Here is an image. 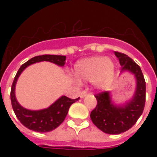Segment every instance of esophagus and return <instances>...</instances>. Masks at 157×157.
<instances>
[{"instance_id":"1","label":"esophagus","mask_w":157,"mask_h":157,"mask_svg":"<svg viewBox=\"0 0 157 157\" xmlns=\"http://www.w3.org/2000/svg\"><path fill=\"white\" fill-rule=\"evenodd\" d=\"M86 95H87V92H86V91H82V92H81V96H80V97H81V98H85V97H86Z\"/></svg>"}]
</instances>
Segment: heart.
Instances as JSON below:
<instances>
[{"instance_id": "obj_1", "label": "heart", "mask_w": 157, "mask_h": 157, "mask_svg": "<svg viewBox=\"0 0 157 157\" xmlns=\"http://www.w3.org/2000/svg\"><path fill=\"white\" fill-rule=\"evenodd\" d=\"M78 80L92 81L97 89H105L112 84L115 76L114 63L103 56H94L80 60L74 66Z\"/></svg>"}]
</instances>
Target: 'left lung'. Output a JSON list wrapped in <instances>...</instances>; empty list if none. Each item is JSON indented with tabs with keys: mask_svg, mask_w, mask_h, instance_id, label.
<instances>
[{
	"mask_svg": "<svg viewBox=\"0 0 157 157\" xmlns=\"http://www.w3.org/2000/svg\"><path fill=\"white\" fill-rule=\"evenodd\" d=\"M121 72L129 71L136 81L134 95L123 104H117L111 97V92L105 91L96 94L97 106L91 112L90 118L98 129L106 134H119L127 131L138 121L145 105L146 83L140 67L126 54L116 52Z\"/></svg>",
	"mask_w": 157,
	"mask_h": 157,
	"instance_id": "left-lung-1",
	"label": "left lung"
}]
</instances>
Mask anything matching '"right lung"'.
I'll list each match as a JSON object with an SVG mask.
<instances>
[{
    "mask_svg": "<svg viewBox=\"0 0 157 157\" xmlns=\"http://www.w3.org/2000/svg\"><path fill=\"white\" fill-rule=\"evenodd\" d=\"M65 60L66 56L63 55H40L32 58L30 60L23 63L20 67V68L18 69L11 87V103L17 118L28 129L40 133H45L54 130L63 123L65 117H67L70 106L76 101H78L80 97L76 99H71L63 95L47 108L41 110L27 109L22 107L16 98L15 86L18 77L24 71V69L36 63L47 61L56 64L59 67H63L65 64Z\"/></svg>",
    "mask_w": 157,
    "mask_h": 157,
    "instance_id": "1",
    "label": "right lung"
}]
</instances>
